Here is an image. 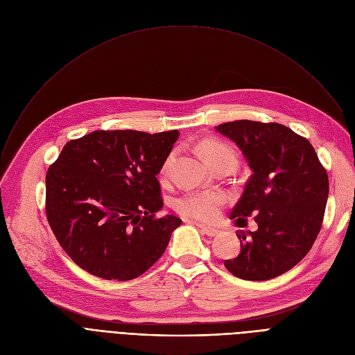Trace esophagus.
Here are the masks:
<instances>
[{
	"mask_svg": "<svg viewBox=\"0 0 355 355\" xmlns=\"http://www.w3.org/2000/svg\"><path fill=\"white\" fill-rule=\"evenodd\" d=\"M197 226H198V229H200V232L202 234H206L209 237H214V236H217L220 233V230H217L214 227H207V226H202V225H197Z\"/></svg>",
	"mask_w": 355,
	"mask_h": 355,
	"instance_id": "esophagus-1",
	"label": "esophagus"
}]
</instances>
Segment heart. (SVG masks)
<instances>
[{
	"label": "heart",
	"instance_id": "obj_1",
	"mask_svg": "<svg viewBox=\"0 0 355 355\" xmlns=\"http://www.w3.org/2000/svg\"><path fill=\"white\" fill-rule=\"evenodd\" d=\"M202 157L211 165L226 158H234L233 149L217 141H204L200 146ZM173 155L168 157L162 166V173L166 174L170 170ZM223 201L221 194L214 191H190L180 196L174 201V207L178 213L185 217H191L202 221H211L218 214V207Z\"/></svg>",
	"mask_w": 355,
	"mask_h": 355
}]
</instances>
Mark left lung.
I'll return each mask as SVG.
<instances>
[{
	"label": "left lung",
	"mask_w": 355,
	"mask_h": 355,
	"mask_svg": "<svg viewBox=\"0 0 355 355\" xmlns=\"http://www.w3.org/2000/svg\"><path fill=\"white\" fill-rule=\"evenodd\" d=\"M216 130L239 146L252 170L230 218L239 227L250 216L257 223L256 232H237L240 253L225 266L245 281H268L311 250L328 200L327 171L309 141L284 125L234 121Z\"/></svg>",
	"instance_id": "left-lung-1"
}]
</instances>
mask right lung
Here are the masks:
<instances>
[{
  "instance_id": "obj_1",
  "label": "right lung",
  "mask_w": 355,
  "mask_h": 355,
  "mask_svg": "<svg viewBox=\"0 0 355 355\" xmlns=\"http://www.w3.org/2000/svg\"><path fill=\"white\" fill-rule=\"evenodd\" d=\"M178 130H95L64 145L46 175V213L60 246L83 270L130 281L165 252L181 218H155L159 174Z\"/></svg>"
}]
</instances>
